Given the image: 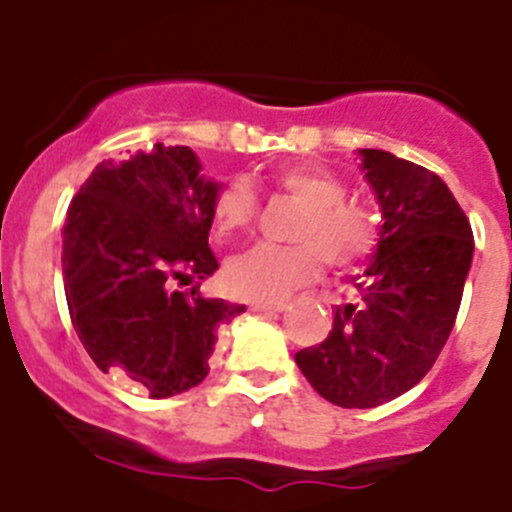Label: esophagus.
<instances>
[{
  "label": "esophagus",
  "mask_w": 512,
  "mask_h": 512,
  "mask_svg": "<svg viewBox=\"0 0 512 512\" xmlns=\"http://www.w3.org/2000/svg\"><path fill=\"white\" fill-rule=\"evenodd\" d=\"M252 309H255V312L277 314V312H285L287 304L285 302H252Z\"/></svg>",
  "instance_id": "esophagus-1"
}]
</instances>
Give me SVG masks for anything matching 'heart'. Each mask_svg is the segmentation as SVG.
I'll return each instance as SVG.
<instances>
[{"label": "heart", "mask_w": 512, "mask_h": 512, "mask_svg": "<svg viewBox=\"0 0 512 512\" xmlns=\"http://www.w3.org/2000/svg\"><path fill=\"white\" fill-rule=\"evenodd\" d=\"M275 183L304 208L292 235L299 245H257L232 257L225 282L235 297L275 302L312 282L322 270V257L332 267H349L374 247V210L359 200H347V185L337 175L309 165H289L277 170ZM255 218L257 195L250 180H230L213 203L218 235L232 237L250 230Z\"/></svg>", "instance_id": "1"}]
</instances>
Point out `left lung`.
<instances>
[{"mask_svg": "<svg viewBox=\"0 0 512 512\" xmlns=\"http://www.w3.org/2000/svg\"><path fill=\"white\" fill-rule=\"evenodd\" d=\"M384 225L356 299L334 309L322 344L294 354L304 379L342 409L414 389L441 354L473 260V230L448 185L394 153L359 148Z\"/></svg>", "mask_w": 512, "mask_h": 512, "instance_id": "8db88e82", "label": "left lung"}]
</instances>
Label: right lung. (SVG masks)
Returning <instances> with one entry per match:
<instances>
[{
    "label": "right lung",
    "instance_id": "obj_1",
    "mask_svg": "<svg viewBox=\"0 0 512 512\" xmlns=\"http://www.w3.org/2000/svg\"><path fill=\"white\" fill-rule=\"evenodd\" d=\"M188 146L156 143L103 160L66 213L61 272L71 324L103 374H123L151 399L208 376L218 327L245 304L200 297L218 270L208 245L220 183ZM195 281L190 293L175 284Z\"/></svg>",
    "mask_w": 512,
    "mask_h": 512
}]
</instances>
